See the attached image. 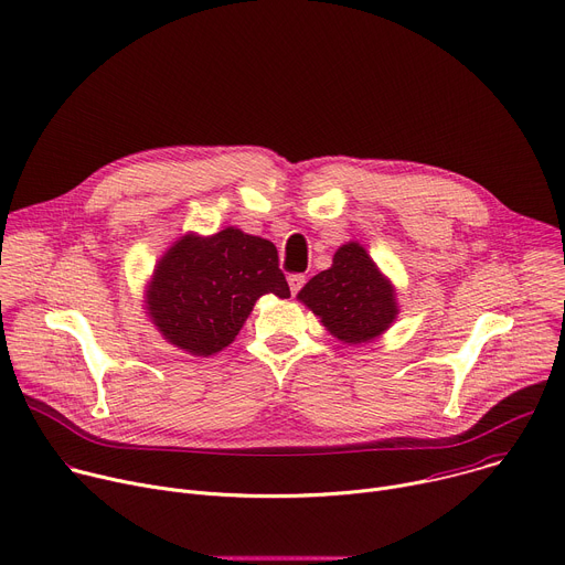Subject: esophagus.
Listing matches in <instances>:
<instances>
[{
	"mask_svg": "<svg viewBox=\"0 0 565 565\" xmlns=\"http://www.w3.org/2000/svg\"><path fill=\"white\" fill-rule=\"evenodd\" d=\"M303 281H306V279H303V275H290V277H288V286H290V292H292V295H297V292L301 290Z\"/></svg>",
	"mask_w": 565,
	"mask_h": 565,
	"instance_id": "1",
	"label": "esophagus"
}]
</instances>
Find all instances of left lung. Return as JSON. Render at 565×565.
<instances>
[{"mask_svg":"<svg viewBox=\"0 0 565 565\" xmlns=\"http://www.w3.org/2000/svg\"><path fill=\"white\" fill-rule=\"evenodd\" d=\"M297 299L344 344L381 338L398 316L394 284L358 241L340 245L331 268L306 284Z\"/></svg>","mask_w":565,"mask_h":565,"instance_id":"left-lung-1","label":"left lung"}]
</instances>
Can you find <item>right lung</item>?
Wrapping results in <instances>:
<instances>
[{"instance_id":"1","label":"right lung","mask_w":565,"mask_h":565,"mask_svg":"<svg viewBox=\"0 0 565 565\" xmlns=\"http://www.w3.org/2000/svg\"><path fill=\"white\" fill-rule=\"evenodd\" d=\"M268 292L290 297L277 247L225 227L212 236H180L156 264L143 303L169 344L207 358L234 342L256 299Z\"/></svg>"}]
</instances>
